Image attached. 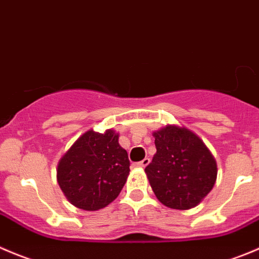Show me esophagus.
Here are the masks:
<instances>
[{"label":"esophagus","mask_w":259,"mask_h":259,"mask_svg":"<svg viewBox=\"0 0 259 259\" xmlns=\"http://www.w3.org/2000/svg\"><path fill=\"white\" fill-rule=\"evenodd\" d=\"M149 162H150L149 158H144V159L140 160V162H138V163H137V167L144 168V167H147L148 164H149Z\"/></svg>","instance_id":"1"}]
</instances>
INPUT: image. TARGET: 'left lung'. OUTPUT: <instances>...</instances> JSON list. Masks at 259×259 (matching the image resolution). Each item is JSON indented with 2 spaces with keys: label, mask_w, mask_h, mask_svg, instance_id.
I'll return each instance as SVG.
<instances>
[{
  "label": "left lung",
  "mask_w": 259,
  "mask_h": 259,
  "mask_svg": "<svg viewBox=\"0 0 259 259\" xmlns=\"http://www.w3.org/2000/svg\"><path fill=\"white\" fill-rule=\"evenodd\" d=\"M153 137L157 153L145 173L157 199L175 210L197 206L217 182L214 155L185 126L165 125L153 132Z\"/></svg>",
  "instance_id": "left-lung-1"
}]
</instances>
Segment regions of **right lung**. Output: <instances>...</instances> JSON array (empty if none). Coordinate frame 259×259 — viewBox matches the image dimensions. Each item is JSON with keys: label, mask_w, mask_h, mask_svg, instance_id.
<instances>
[{"label": "right lung", "mask_w": 259, "mask_h": 259, "mask_svg": "<svg viewBox=\"0 0 259 259\" xmlns=\"http://www.w3.org/2000/svg\"><path fill=\"white\" fill-rule=\"evenodd\" d=\"M119 133H83L58 162L57 181L66 199L87 211L106 207L121 192L130 172Z\"/></svg>", "instance_id": "right-lung-1"}]
</instances>
